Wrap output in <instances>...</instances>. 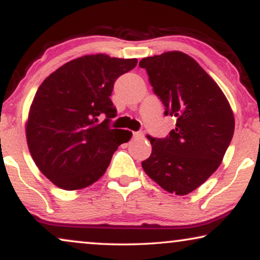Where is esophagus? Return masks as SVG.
<instances>
[{
	"mask_svg": "<svg viewBox=\"0 0 260 260\" xmlns=\"http://www.w3.org/2000/svg\"><path fill=\"white\" fill-rule=\"evenodd\" d=\"M133 137H134V140H140V138H143V133H140V131H137V133H134Z\"/></svg>",
	"mask_w": 260,
	"mask_h": 260,
	"instance_id": "34e87169",
	"label": "esophagus"
}]
</instances>
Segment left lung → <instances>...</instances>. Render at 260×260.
<instances>
[{"label":"left lung","mask_w":260,"mask_h":260,"mask_svg":"<svg viewBox=\"0 0 260 260\" xmlns=\"http://www.w3.org/2000/svg\"><path fill=\"white\" fill-rule=\"evenodd\" d=\"M140 66L147 70L165 115L176 117L169 136H148L152 150L142 167L165 190L189 194L219 168L233 137L232 109L218 84L182 52L148 56Z\"/></svg>","instance_id":"obj_1"}]
</instances>
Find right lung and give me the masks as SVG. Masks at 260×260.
<instances>
[{"label":"right lung","instance_id":"right-lung-1","mask_svg":"<svg viewBox=\"0 0 260 260\" xmlns=\"http://www.w3.org/2000/svg\"><path fill=\"white\" fill-rule=\"evenodd\" d=\"M136 65L137 59L85 55L59 67L39 86L26 124L27 143L35 165L55 186L76 190L94 183L118 145L133 136L110 127L117 116L110 95L117 78Z\"/></svg>","mask_w":260,"mask_h":260}]
</instances>
